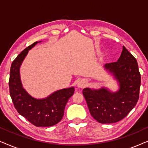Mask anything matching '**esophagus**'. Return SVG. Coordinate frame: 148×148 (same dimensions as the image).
<instances>
[{
    "label": "esophagus",
    "mask_w": 148,
    "mask_h": 148,
    "mask_svg": "<svg viewBox=\"0 0 148 148\" xmlns=\"http://www.w3.org/2000/svg\"><path fill=\"white\" fill-rule=\"evenodd\" d=\"M86 82H85V81H80L78 83V84H77V86L79 87V88H84V87L86 86Z\"/></svg>",
    "instance_id": "obj_1"
}]
</instances>
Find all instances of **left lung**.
<instances>
[{
    "instance_id": "obj_1",
    "label": "left lung",
    "mask_w": 148,
    "mask_h": 148,
    "mask_svg": "<svg viewBox=\"0 0 148 148\" xmlns=\"http://www.w3.org/2000/svg\"><path fill=\"white\" fill-rule=\"evenodd\" d=\"M104 67L119 83V90L116 92L105 88L83 90L91 115L102 124L116 123L129 114L139 100L141 85L136 58L125 46L118 60L106 64Z\"/></svg>"
}]
</instances>
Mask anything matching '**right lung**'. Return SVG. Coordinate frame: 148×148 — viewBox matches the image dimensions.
Masks as SVG:
<instances>
[{"mask_svg": "<svg viewBox=\"0 0 148 148\" xmlns=\"http://www.w3.org/2000/svg\"><path fill=\"white\" fill-rule=\"evenodd\" d=\"M38 42L24 49L13 60L10 69L9 92L14 106L19 114L36 127H50L57 124L64 115L69 99L73 94V87L56 91L44 99H36L23 88L19 68L28 53Z\"/></svg>", "mask_w": 148, "mask_h": 148, "instance_id": "obj_1", "label": "right lung"}]
</instances>
